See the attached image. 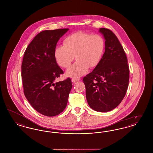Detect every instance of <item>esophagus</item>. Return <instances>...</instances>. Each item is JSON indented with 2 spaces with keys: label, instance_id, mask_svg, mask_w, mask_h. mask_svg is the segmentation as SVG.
Wrapping results in <instances>:
<instances>
[{
  "label": "esophagus",
  "instance_id": "1",
  "mask_svg": "<svg viewBox=\"0 0 153 153\" xmlns=\"http://www.w3.org/2000/svg\"><path fill=\"white\" fill-rule=\"evenodd\" d=\"M80 79H72V82L73 83H74V82H77V81H80Z\"/></svg>",
  "mask_w": 153,
  "mask_h": 153
}]
</instances>
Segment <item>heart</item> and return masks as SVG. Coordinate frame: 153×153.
Instances as JSON below:
<instances>
[{"label": "heart", "instance_id": "1", "mask_svg": "<svg viewBox=\"0 0 153 153\" xmlns=\"http://www.w3.org/2000/svg\"><path fill=\"white\" fill-rule=\"evenodd\" d=\"M105 50V41L99 34L77 31L66 36L64 46H57L54 56L58 65L68 68L75 58L77 60L66 72V76L79 78L100 63Z\"/></svg>", "mask_w": 153, "mask_h": 153}]
</instances>
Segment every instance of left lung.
I'll list each match as a JSON object with an SVG mask.
<instances>
[{"mask_svg":"<svg viewBox=\"0 0 153 153\" xmlns=\"http://www.w3.org/2000/svg\"><path fill=\"white\" fill-rule=\"evenodd\" d=\"M99 31L105 39V52L99 65L83 79L88 104L98 112L115 108L123 99L129 82V68L123 48L110 30Z\"/></svg>","mask_w":153,"mask_h":153,"instance_id":"obj_1","label":"left lung"}]
</instances>
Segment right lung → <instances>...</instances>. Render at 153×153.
Listing matches in <instances>:
<instances>
[{
  "label": "right lung",
  "instance_id": "right-lung-1",
  "mask_svg": "<svg viewBox=\"0 0 153 153\" xmlns=\"http://www.w3.org/2000/svg\"><path fill=\"white\" fill-rule=\"evenodd\" d=\"M69 29L44 30L25 51L22 64L24 94L31 105L46 117L58 115L66 108L72 87L70 78L56 82L64 72L54 51L58 40Z\"/></svg>",
  "mask_w": 153,
  "mask_h": 153
}]
</instances>
